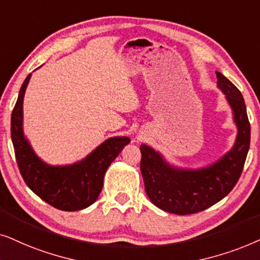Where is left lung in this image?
<instances>
[{
  "instance_id": "left-lung-1",
  "label": "left lung",
  "mask_w": 260,
  "mask_h": 260,
  "mask_svg": "<svg viewBox=\"0 0 260 260\" xmlns=\"http://www.w3.org/2000/svg\"><path fill=\"white\" fill-rule=\"evenodd\" d=\"M216 77L217 88L224 94L238 129L233 147L226 154L205 168L183 169L171 165L148 145H140L145 191L164 212L186 215L209 208L231 192L243 172L251 140L246 106L230 79L217 71Z\"/></svg>"
}]
</instances>
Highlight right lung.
Wrapping results in <instances>:
<instances>
[{
    "label": "right lung",
    "instance_id": "add662e5",
    "mask_svg": "<svg viewBox=\"0 0 260 260\" xmlns=\"http://www.w3.org/2000/svg\"><path fill=\"white\" fill-rule=\"evenodd\" d=\"M29 74L20 89L12 113L10 134L19 170L26 184L54 208L75 212L91 206L103 186V177L122 148L131 143L128 137H112L84 159L69 165H50L37 155L23 133V98Z\"/></svg>",
    "mask_w": 260,
    "mask_h": 260
}]
</instances>
